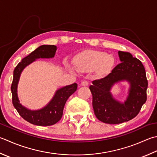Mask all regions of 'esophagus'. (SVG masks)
I'll return each mask as SVG.
<instances>
[{"mask_svg": "<svg viewBox=\"0 0 157 157\" xmlns=\"http://www.w3.org/2000/svg\"><path fill=\"white\" fill-rule=\"evenodd\" d=\"M81 85L84 86H88V82L87 80H83L81 82Z\"/></svg>", "mask_w": 157, "mask_h": 157, "instance_id": "1", "label": "esophagus"}]
</instances>
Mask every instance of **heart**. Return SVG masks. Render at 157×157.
I'll use <instances>...</instances> for the list:
<instances>
[{
	"mask_svg": "<svg viewBox=\"0 0 157 157\" xmlns=\"http://www.w3.org/2000/svg\"><path fill=\"white\" fill-rule=\"evenodd\" d=\"M112 63V57L103 52H88L75 58V64L79 71H86L97 69L100 74L108 72Z\"/></svg>",
	"mask_w": 157,
	"mask_h": 157,
	"instance_id": "heart-1",
	"label": "heart"
}]
</instances>
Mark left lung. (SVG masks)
<instances>
[{
    "label": "left lung",
    "mask_w": 157,
    "mask_h": 157,
    "mask_svg": "<svg viewBox=\"0 0 157 157\" xmlns=\"http://www.w3.org/2000/svg\"><path fill=\"white\" fill-rule=\"evenodd\" d=\"M121 63L103 78L95 79L89 86L93 95L94 114L100 121L116 124L133 119L139 113L147 99L148 80L142 62L129 52H118ZM127 81L130 88L127 99L121 103L110 92L116 82Z\"/></svg>",
    "instance_id": "obj_1"
}]
</instances>
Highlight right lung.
I'll return each instance as SVG.
<instances>
[{
	"label": "right lung",
	"mask_w": 157,
	"mask_h": 157,
	"mask_svg": "<svg viewBox=\"0 0 157 157\" xmlns=\"http://www.w3.org/2000/svg\"><path fill=\"white\" fill-rule=\"evenodd\" d=\"M57 50L54 45L39 46L29 55L24 58L18 63L13 71V78L11 90L12 103L21 118L30 123L38 126H50L56 124L62 118L64 106L69 97L75 93L78 88L76 83L61 88L56 90L54 96L47 105L38 110H30L20 103L17 97V88L21 73L26 66L38 58H50L54 57Z\"/></svg>",
	"instance_id": "right-lung-1"
}]
</instances>
